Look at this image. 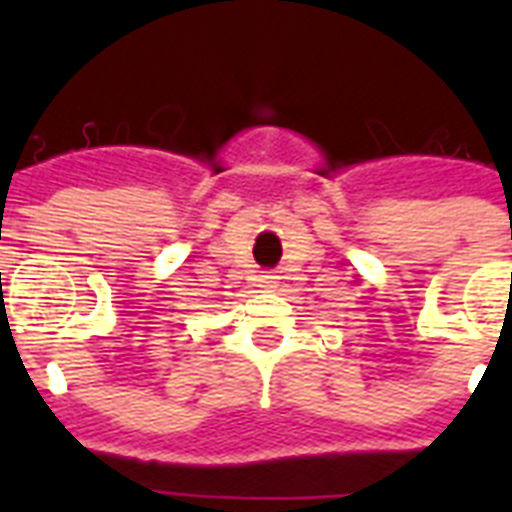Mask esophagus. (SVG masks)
Wrapping results in <instances>:
<instances>
[{"label": "esophagus", "instance_id": "obj_1", "mask_svg": "<svg viewBox=\"0 0 512 512\" xmlns=\"http://www.w3.org/2000/svg\"><path fill=\"white\" fill-rule=\"evenodd\" d=\"M260 287H263V289H273V287H276V276H271V273H265V276H260Z\"/></svg>", "mask_w": 512, "mask_h": 512}]
</instances>
